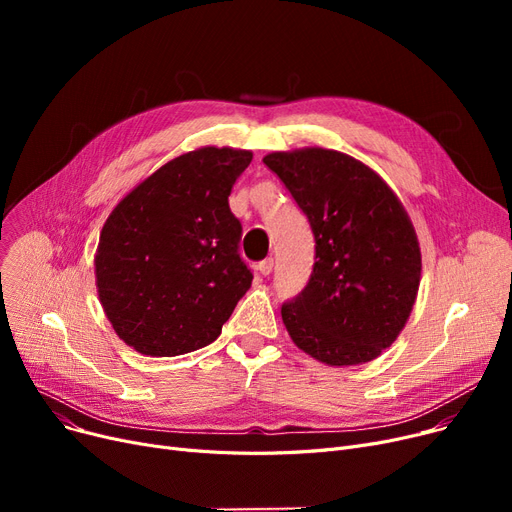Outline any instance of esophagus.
Segmentation results:
<instances>
[{
  "instance_id": "1",
  "label": "esophagus",
  "mask_w": 512,
  "mask_h": 512,
  "mask_svg": "<svg viewBox=\"0 0 512 512\" xmlns=\"http://www.w3.org/2000/svg\"><path fill=\"white\" fill-rule=\"evenodd\" d=\"M272 267H274V259L272 257H267V259L257 263V270H259L261 276H270L272 274Z\"/></svg>"
}]
</instances>
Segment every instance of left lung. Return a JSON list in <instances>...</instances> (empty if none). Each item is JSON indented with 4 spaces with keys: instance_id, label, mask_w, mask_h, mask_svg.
<instances>
[{
    "instance_id": "obj_1",
    "label": "left lung",
    "mask_w": 512,
    "mask_h": 512,
    "mask_svg": "<svg viewBox=\"0 0 512 512\" xmlns=\"http://www.w3.org/2000/svg\"><path fill=\"white\" fill-rule=\"evenodd\" d=\"M276 172L315 236L309 284L282 307L288 336L330 367L378 359L407 326L421 249L405 205L363 161L336 149L274 151Z\"/></svg>"
}]
</instances>
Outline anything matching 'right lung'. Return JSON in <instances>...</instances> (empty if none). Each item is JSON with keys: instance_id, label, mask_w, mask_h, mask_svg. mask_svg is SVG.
Segmentation results:
<instances>
[{"instance_id": "add662e5", "label": "right lung", "mask_w": 512, "mask_h": 512, "mask_svg": "<svg viewBox=\"0 0 512 512\" xmlns=\"http://www.w3.org/2000/svg\"><path fill=\"white\" fill-rule=\"evenodd\" d=\"M253 153L205 145L157 168L107 215L95 286L114 332L147 357L197 351L220 336L253 274L238 257L228 195Z\"/></svg>"}]
</instances>
